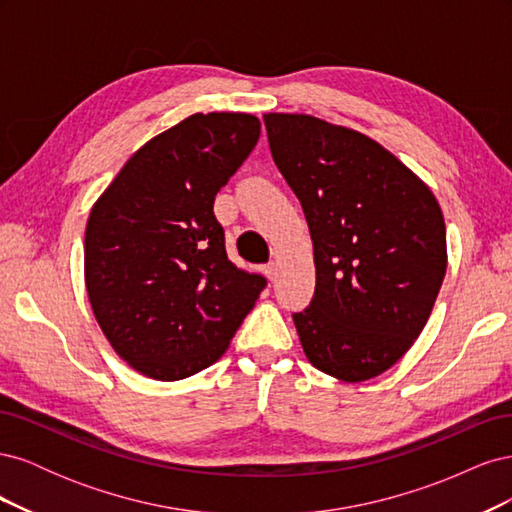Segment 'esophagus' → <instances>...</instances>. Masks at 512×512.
I'll list each match as a JSON object with an SVG mask.
<instances>
[{"label":"esophagus","instance_id":"1","mask_svg":"<svg viewBox=\"0 0 512 512\" xmlns=\"http://www.w3.org/2000/svg\"><path fill=\"white\" fill-rule=\"evenodd\" d=\"M265 275L269 277V280H271V282L275 280V275H277V269H275V262H267V265H265Z\"/></svg>","mask_w":512,"mask_h":512}]
</instances>
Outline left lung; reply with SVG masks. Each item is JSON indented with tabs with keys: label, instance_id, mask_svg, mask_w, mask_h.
<instances>
[{
	"label": "left lung",
	"instance_id": "left-lung-1",
	"mask_svg": "<svg viewBox=\"0 0 512 512\" xmlns=\"http://www.w3.org/2000/svg\"><path fill=\"white\" fill-rule=\"evenodd\" d=\"M262 119L314 241V297L292 314L301 346L333 378H376L410 350L440 292L446 226L438 200L359 132L309 115Z\"/></svg>",
	"mask_w": 512,
	"mask_h": 512
}]
</instances>
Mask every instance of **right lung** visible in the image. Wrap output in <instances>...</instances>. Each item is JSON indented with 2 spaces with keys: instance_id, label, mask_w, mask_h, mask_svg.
Here are the masks:
<instances>
[{
  "instance_id": "right-lung-1",
  "label": "right lung",
  "mask_w": 512,
  "mask_h": 512,
  "mask_svg": "<svg viewBox=\"0 0 512 512\" xmlns=\"http://www.w3.org/2000/svg\"><path fill=\"white\" fill-rule=\"evenodd\" d=\"M258 136L254 115L196 113L138 149L91 209V309L147 378L173 382L218 361L267 286L228 260L213 213Z\"/></svg>"
}]
</instances>
